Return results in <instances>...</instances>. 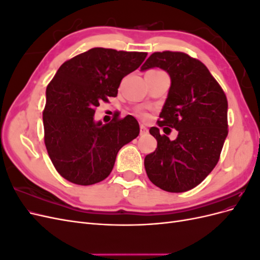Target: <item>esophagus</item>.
<instances>
[{"label": "esophagus", "mask_w": 260, "mask_h": 260, "mask_svg": "<svg viewBox=\"0 0 260 260\" xmlns=\"http://www.w3.org/2000/svg\"><path fill=\"white\" fill-rule=\"evenodd\" d=\"M147 132H148V130H147V128L145 127L144 124H141V127H140V135L141 136H144V135H147Z\"/></svg>", "instance_id": "obj_1"}]
</instances>
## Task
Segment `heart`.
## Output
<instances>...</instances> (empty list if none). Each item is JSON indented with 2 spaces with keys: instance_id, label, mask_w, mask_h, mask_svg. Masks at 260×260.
<instances>
[{
  "instance_id": "heart-1",
  "label": "heart",
  "mask_w": 260,
  "mask_h": 260,
  "mask_svg": "<svg viewBox=\"0 0 260 260\" xmlns=\"http://www.w3.org/2000/svg\"><path fill=\"white\" fill-rule=\"evenodd\" d=\"M151 72H158V70H151Z\"/></svg>"
}]
</instances>
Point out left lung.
I'll return each mask as SVG.
<instances>
[{
    "instance_id": "obj_1",
    "label": "left lung",
    "mask_w": 260,
    "mask_h": 260,
    "mask_svg": "<svg viewBox=\"0 0 260 260\" xmlns=\"http://www.w3.org/2000/svg\"><path fill=\"white\" fill-rule=\"evenodd\" d=\"M154 67L164 69L171 79L157 123L176 129L178 137L171 141L160 135L159 128L149 129L157 147L145 156L144 167L148 179L161 190L186 192L199 185L219 160L228 136L226 96L207 67L185 53L155 52L141 70Z\"/></svg>"
}]
</instances>
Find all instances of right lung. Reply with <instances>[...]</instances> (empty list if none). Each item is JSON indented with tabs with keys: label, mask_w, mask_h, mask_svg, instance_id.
<instances>
[{
	"label": "right lung",
	"mask_w": 260,
	"mask_h": 260,
	"mask_svg": "<svg viewBox=\"0 0 260 260\" xmlns=\"http://www.w3.org/2000/svg\"><path fill=\"white\" fill-rule=\"evenodd\" d=\"M147 53L94 48L65 61L46 88L44 143L58 174L69 182L91 185L111 174L119 149L140 133L128 115L94 121L101 102L117 96L124 76L135 72Z\"/></svg>",
	"instance_id": "right-lung-1"
}]
</instances>
